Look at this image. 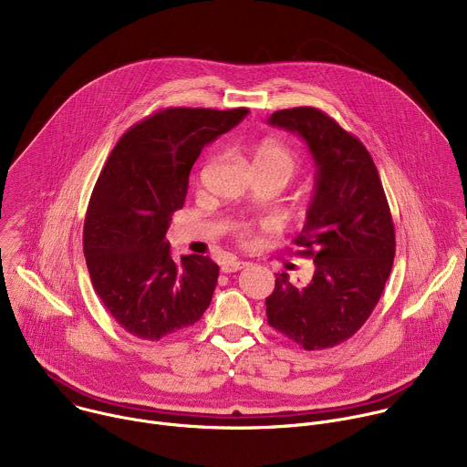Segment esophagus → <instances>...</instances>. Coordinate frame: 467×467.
I'll list each match as a JSON object with an SVG mask.
<instances>
[{
	"label": "esophagus",
	"instance_id": "34e87169",
	"mask_svg": "<svg viewBox=\"0 0 467 467\" xmlns=\"http://www.w3.org/2000/svg\"><path fill=\"white\" fill-rule=\"evenodd\" d=\"M245 265H247V262H244V260H227V262L222 264V272L223 274H234V272L245 268Z\"/></svg>",
	"mask_w": 467,
	"mask_h": 467
}]
</instances>
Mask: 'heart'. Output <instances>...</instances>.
<instances>
[{"label": "heart", "instance_id": "1", "mask_svg": "<svg viewBox=\"0 0 467 467\" xmlns=\"http://www.w3.org/2000/svg\"><path fill=\"white\" fill-rule=\"evenodd\" d=\"M253 170L260 175H270L283 182V186L294 177L297 171L299 161L297 155L279 140H265L258 144L253 151ZM238 234L242 238L249 236V227L240 225Z\"/></svg>", "mask_w": 467, "mask_h": 467}]
</instances>
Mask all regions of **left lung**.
I'll use <instances>...</instances> for the list:
<instances>
[{
  "label": "left lung",
  "mask_w": 467,
  "mask_h": 467,
  "mask_svg": "<svg viewBox=\"0 0 467 467\" xmlns=\"http://www.w3.org/2000/svg\"><path fill=\"white\" fill-rule=\"evenodd\" d=\"M270 125L296 132L316 164L306 222L294 240L314 260L306 286L277 274L268 323L306 351L335 348L366 323L395 256V231L377 166L364 144L314 107L277 110Z\"/></svg>",
  "instance_id": "left-lung-1"
}]
</instances>
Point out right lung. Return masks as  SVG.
Returning a JSON list of instances; mask_svg holds the SVG:
<instances>
[{"label":"right lung","mask_w":467,"mask_h":467,"mask_svg":"<svg viewBox=\"0 0 467 467\" xmlns=\"http://www.w3.org/2000/svg\"><path fill=\"white\" fill-rule=\"evenodd\" d=\"M247 109H164L132 125L94 186L83 231L92 286L132 337L157 342L202 319L220 268L209 256L171 258L166 231L182 209L202 150Z\"/></svg>","instance_id":"1"}]
</instances>
